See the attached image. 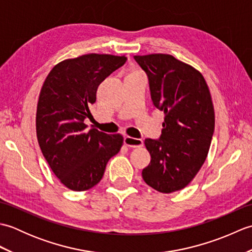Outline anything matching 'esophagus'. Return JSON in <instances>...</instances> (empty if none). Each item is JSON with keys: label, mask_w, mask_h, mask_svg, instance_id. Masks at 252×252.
Here are the masks:
<instances>
[{"label": "esophagus", "mask_w": 252, "mask_h": 252, "mask_svg": "<svg viewBox=\"0 0 252 252\" xmlns=\"http://www.w3.org/2000/svg\"><path fill=\"white\" fill-rule=\"evenodd\" d=\"M125 144L126 146L133 147V148L142 147L144 145V143H143L141 138H134V137H131V136H126L125 137Z\"/></svg>", "instance_id": "esophagus-1"}]
</instances>
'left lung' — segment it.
<instances>
[{
    "mask_svg": "<svg viewBox=\"0 0 252 252\" xmlns=\"http://www.w3.org/2000/svg\"><path fill=\"white\" fill-rule=\"evenodd\" d=\"M134 60L147 73L154 105L164 114L160 140H145L151 163L142 176L170 194L189 185L208 156L216 122L211 94L200 71L172 55Z\"/></svg>",
    "mask_w": 252,
    "mask_h": 252,
    "instance_id": "8db88e82",
    "label": "left lung"
}]
</instances>
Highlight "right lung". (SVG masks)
Here are the masks:
<instances>
[{
  "label": "right lung",
  "instance_id": "obj_1",
  "mask_svg": "<svg viewBox=\"0 0 252 252\" xmlns=\"http://www.w3.org/2000/svg\"><path fill=\"white\" fill-rule=\"evenodd\" d=\"M126 55L85 54L53 67L42 85L36 106L37 142L61 183L74 191L92 189L108 160L120 152L121 134L87 130L90 107L105 78L123 66Z\"/></svg>",
  "mask_w": 252,
  "mask_h": 252
}]
</instances>
